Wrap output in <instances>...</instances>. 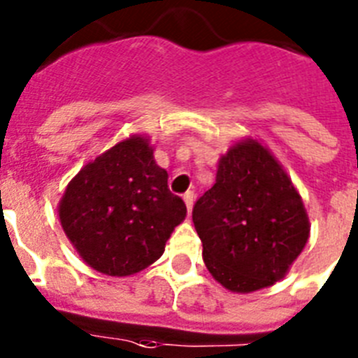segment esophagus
<instances>
[{
    "mask_svg": "<svg viewBox=\"0 0 358 358\" xmlns=\"http://www.w3.org/2000/svg\"><path fill=\"white\" fill-rule=\"evenodd\" d=\"M182 199H185V204H186V208H188V213H189V211H192V208H194L195 194L194 192H186V194L182 195Z\"/></svg>",
    "mask_w": 358,
    "mask_h": 358,
    "instance_id": "esophagus-1",
    "label": "esophagus"
}]
</instances>
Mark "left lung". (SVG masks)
<instances>
[{
    "label": "left lung",
    "mask_w": 358,
    "mask_h": 358,
    "mask_svg": "<svg viewBox=\"0 0 358 358\" xmlns=\"http://www.w3.org/2000/svg\"><path fill=\"white\" fill-rule=\"evenodd\" d=\"M192 217L208 271L231 292L274 285L310 235L301 195L271 150L251 138L220 157L215 185Z\"/></svg>",
    "instance_id": "8db88e82"
}]
</instances>
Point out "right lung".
Masks as SVG:
<instances>
[{
  "label": "right lung",
  "instance_id": "right-lung-1",
  "mask_svg": "<svg viewBox=\"0 0 358 358\" xmlns=\"http://www.w3.org/2000/svg\"><path fill=\"white\" fill-rule=\"evenodd\" d=\"M185 217V202L169 189V173L141 134L90 161L59 202L73 248L107 276H131L154 264Z\"/></svg>",
  "mask_w": 358,
  "mask_h": 358
}]
</instances>
